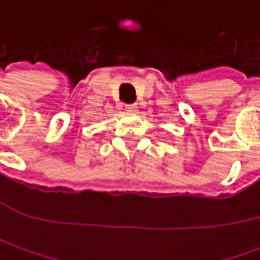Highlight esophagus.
<instances>
[{
    "label": "esophagus",
    "mask_w": 260,
    "mask_h": 260,
    "mask_svg": "<svg viewBox=\"0 0 260 260\" xmlns=\"http://www.w3.org/2000/svg\"><path fill=\"white\" fill-rule=\"evenodd\" d=\"M125 110H127L128 113H133V114H135L136 111H137V105H136V104H125Z\"/></svg>",
    "instance_id": "obj_1"
}]
</instances>
